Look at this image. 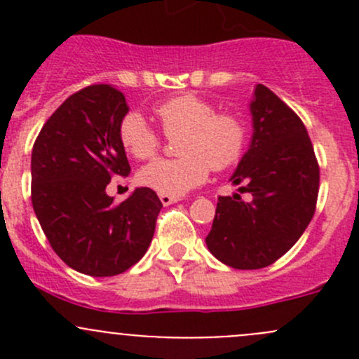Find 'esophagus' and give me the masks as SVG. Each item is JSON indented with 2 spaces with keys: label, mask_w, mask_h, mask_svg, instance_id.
<instances>
[{
  "label": "esophagus",
  "mask_w": 359,
  "mask_h": 359,
  "mask_svg": "<svg viewBox=\"0 0 359 359\" xmlns=\"http://www.w3.org/2000/svg\"><path fill=\"white\" fill-rule=\"evenodd\" d=\"M159 200H161L163 205H172V203L180 201L179 196H168V194H159Z\"/></svg>",
  "instance_id": "34e87169"
}]
</instances>
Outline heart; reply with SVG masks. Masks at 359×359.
Returning <instances> with one entry per match:
<instances>
[{"label":"heart","mask_w":359,"mask_h":359,"mask_svg":"<svg viewBox=\"0 0 359 359\" xmlns=\"http://www.w3.org/2000/svg\"><path fill=\"white\" fill-rule=\"evenodd\" d=\"M166 137H177L179 158H158L139 172L147 189L168 196H182L215 172L240 161L248 140V126L236 111H215L210 100L194 93L172 97L153 107ZM119 142L130 156L147 159L159 149L161 139L139 114L128 112L119 123Z\"/></svg>","instance_id":"heart-1"}]
</instances>
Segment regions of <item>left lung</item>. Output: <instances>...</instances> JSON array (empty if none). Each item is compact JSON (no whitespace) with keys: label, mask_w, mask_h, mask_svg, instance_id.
Instances as JSON below:
<instances>
[{"label":"left lung","mask_w":359,"mask_h":359,"mask_svg":"<svg viewBox=\"0 0 359 359\" xmlns=\"http://www.w3.org/2000/svg\"><path fill=\"white\" fill-rule=\"evenodd\" d=\"M250 112L252 142L231 177L245 198H219L205 240L234 269H260L283 257L309 226L320 191V166L299 116L264 85L255 86Z\"/></svg>","instance_id":"8db88e82"}]
</instances>
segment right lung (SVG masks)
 Listing matches in <instances>:
<instances>
[{"mask_svg": "<svg viewBox=\"0 0 359 359\" xmlns=\"http://www.w3.org/2000/svg\"><path fill=\"white\" fill-rule=\"evenodd\" d=\"M128 112L111 85L72 93L43 125L31 156V200L53 252L74 271L106 278L125 273L149 248L161 201L137 187L116 205L106 187L130 173L119 142Z\"/></svg>", "mask_w": 359, "mask_h": 359, "instance_id": "right-lung-1", "label": "right lung"}]
</instances>
